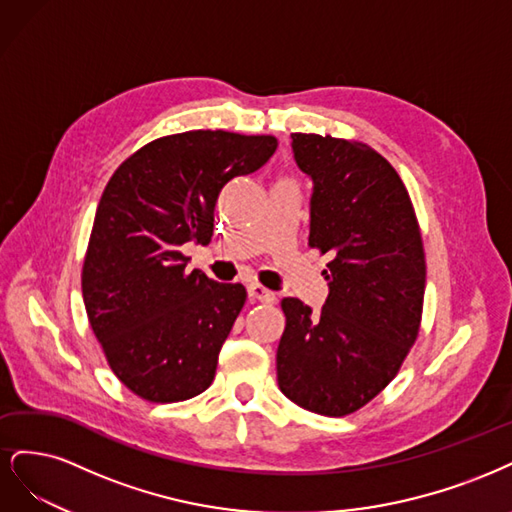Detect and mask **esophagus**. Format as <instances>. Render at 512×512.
<instances>
[{
  "label": "esophagus",
  "instance_id": "34e87169",
  "mask_svg": "<svg viewBox=\"0 0 512 512\" xmlns=\"http://www.w3.org/2000/svg\"><path fill=\"white\" fill-rule=\"evenodd\" d=\"M249 298L251 300H257V302H263V304H274L276 302V293L261 287L259 283H251L249 285Z\"/></svg>",
  "mask_w": 512,
  "mask_h": 512
}]
</instances>
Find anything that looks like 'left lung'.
Masks as SVG:
<instances>
[{
    "instance_id": "left-lung-1",
    "label": "left lung",
    "mask_w": 512,
    "mask_h": 512,
    "mask_svg": "<svg viewBox=\"0 0 512 512\" xmlns=\"http://www.w3.org/2000/svg\"><path fill=\"white\" fill-rule=\"evenodd\" d=\"M312 180L308 244L329 255L319 312L285 298L278 387L325 417L368 404L398 374L419 334L425 257L415 210L391 163L370 146L291 134Z\"/></svg>"
}]
</instances>
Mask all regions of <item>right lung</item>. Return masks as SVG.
Returning <instances> with one entry per match:
<instances>
[{
	"mask_svg": "<svg viewBox=\"0 0 512 512\" xmlns=\"http://www.w3.org/2000/svg\"><path fill=\"white\" fill-rule=\"evenodd\" d=\"M272 136L195 129L146 144L114 172L82 266L89 323L119 381L148 402L210 387L246 300L240 283L187 272L185 244H206L221 189L257 172Z\"/></svg>",
	"mask_w": 512,
	"mask_h": 512,
	"instance_id": "1",
	"label": "right lung"
}]
</instances>
